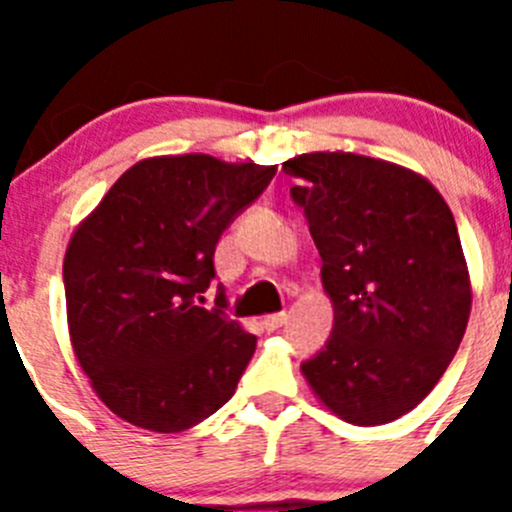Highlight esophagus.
I'll return each mask as SVG.
<instances>
[{
	"label": "esophagus",
	"instance_id": "34e87169",
	"mask_svg": "<svg viewBox=\"0 0 512 512\" xmlns=\"http://www.w3.org/2000/svg\"><path fill=\"white\" fill-rule=\"evenodd\" d=\"M284 323H287V312H274V315H266V318H264V325L269 330L282 328Z\"/></svg>",
	"mask_w": 512,
	"mask_h": 512
}]
</instances>
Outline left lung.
Masks as SVG:
<instances>
[{"label":"left lung","instance_id":"1","mask_svg":"<svg viewBox=\"0 0 512 512\" xmlns=\"http://www.w3.org/2000/svg\"><path fill=\"white\" fill-rule=\"evenodd\" d=\"M282 169L300 179L292 200L333 302V336L302 377L346 423H392L436 387L467 330L472 282L454 215L423 174L382 158L315 151Z\"/></svg>","mask_w":512,"mask_h":512}]
</instances>
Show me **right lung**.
<instances>
[{"label":"right lung","mask_w":512,"mask_h":512,"mask_svg":"<svg viewBox=\"0 0 512 512\" xmlns=\"http://www.w3.org/2000/svg\"><path fill=\"white\" fill-rule=\"evenodd\" d=\"M274 174L207 153L143 158L76 225L63 256L71 346L125 423L179 433L233 397L256 336L197 300L223 230Z\"/></svg>","instance_id":"obj_1"}]
</instances>
